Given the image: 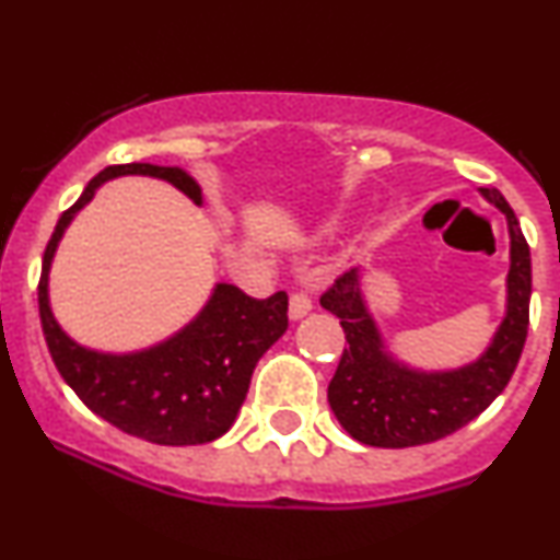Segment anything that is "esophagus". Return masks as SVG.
<instances>
[{
	"label": "esophagus",
	"instance_id": "esophagus-1",
	"mask_svg": "<svg viewBox=\"0 0 560 560\" xmlns=\"http://www.w3.org/2000/svg\"><path fill=\"white\" fill-rule=\"evenodd\" d=\"M311 311H313V300L307 298L305 292H294L292 298H289V318L292 320L305 318Z\"/></svg>",
	"mask_w": 560,
	"mask_h": 560
}]
</instances>
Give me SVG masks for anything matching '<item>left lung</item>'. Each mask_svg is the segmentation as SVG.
Returning a JSON list of instances; mask_svg holds the SVG:
<instances>
[{
	"label": "left lung",
	"instance_id": "obj_1",
	"mask_svg": "<svg viewBox=\"0 0 560 560\" xmlns=\"http://www.w3.org/2000/svg\"><path fill=\"white\" fill-rule=\"evenodd\" d=\"M508 221L511 268L503 324L474 363L453 371H419L384 347L365 305L358 268L339 276L320 294V305L339 318L347 347L329 384V405L352 440L371 447H416L458 432L511 382L529 329L532 258L518 218L498 189H479Z\"/></svg>",
	"mask_w": 560,
	"mask_h": 560
}]
</instances>
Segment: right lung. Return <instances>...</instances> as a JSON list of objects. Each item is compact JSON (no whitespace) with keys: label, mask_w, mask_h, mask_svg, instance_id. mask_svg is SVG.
Returning a JSON list of instances; mask_svg holds the SVG:
<instances>
[{"label":"right lung","mask_w":560,"mask_h":560,"mask_svg":"<svg viewBox=\"0 0 560 560\" xmlns=\"http://www.w3.org/2000/svg\"><path fill=\"white\" fill-rule=\"evenodd\" d=\"M118 176L163 178L202 205V189L182 168L126 163L96 173L73 208L60 215L44 249L38 279L44 339L60 376L100 419L155 445H205L229 432L247 397L255 365L287 331L289 298L276 292L268 300H255L234 284H215L199 316L155 347L118 355L70 339L49 307V268L68 223L92 202L102 184Z\"/></svg>","instance_id":"right-lung-1"}]
</instances>
